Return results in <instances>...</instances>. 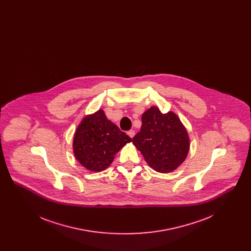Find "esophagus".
Listing matches in <instances>:
<instances>
[{
  "label": "esophagus",
  "instance_id": "obj_1",
  "mask_svg": "<svg viewBox=\"0 0 251 251\" xmlns=\"http://www.w3.org/2000/svg\"><path fill=\"white\" fill-rule=\"evenodd\" d=\"M127 134H128L131 138H132V137L134 136V134H135V131H134V130H130V131H127Z\"/></svg>",
  "mask_w": 251,
  "mask_h": 251
}]
</instances>
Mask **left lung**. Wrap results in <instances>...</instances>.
Segmentation results:
<instances>
[{"label":"left lung","instance_id":"obj_1","mask_svg":"<svg viewBox=\"0 0 251 251\" xmlns=\"http://www.w3.org/2000/svg\"><path fill=\"white\" fill-rule=\"evenodd\" d=\"M132 143L150 167L162 173L176 169L189 151L188 134L179 118L172 112L163 114L155 106L144 113Z\"/></svg>","mask_w":251,"mask_h":251}]
</instances>
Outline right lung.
<instances>
[{
  "instance_id": "obj_1",
  "label": "right lung",
  "mask_w": 251,
  "mask_h": 251,
  "mask_svg": "<svg viewBox=\"0 0 251 251\" xmlns=\"http://www.w3.org/2000/svg\"><path fill=\"white\" fill-rule=\"evenodd\" d=\"M131 138L108 120L102 110L84 118L74 135L76 159L91 171H102Z\"/></svg>"
}]
</instances>
